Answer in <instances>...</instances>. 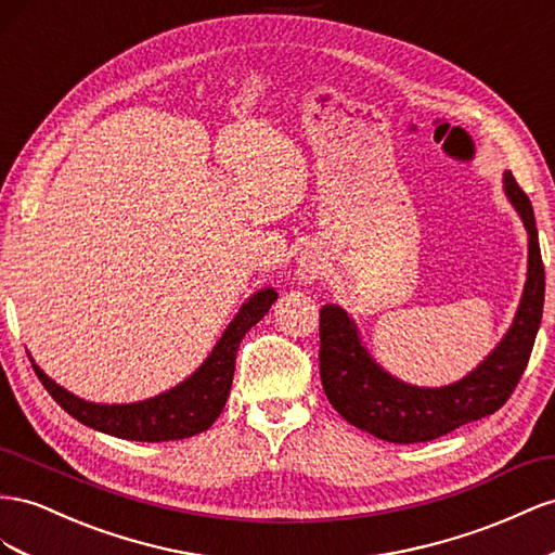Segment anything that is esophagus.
I'll use <instances>...</instances> for the list:
<instances>
[{
  "instance_id": "34e87169",
  "label": "esophagus",
  "mask_w": 555,
  "mask_h": 555,
  "mask_svg": "<svg viewBox=\"0 0 555 555\" xmlns=\"http://www.w3.org/2000/svg\"><path fill=\"white\" fill-rule=\"evenodd\" d=\"M323 272V260L315 256V253H305V256H299L297 260V276L311 283L321 276Z\"/></svg>"
}]
</instances>
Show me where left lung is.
I'll return each instance as SVG.
<instances>
[{"mask_svg": "<svg viewBox=\"0 0 555 555\" xmlns=\"http://www.w3.org/2000/svg\"><path fill=\"white\" fill-rule=\"evenodd\" d=\"M506 197L528 230V279L514 323L481 365L444 388H418L382 370L341 307L321 309V382L330 404L360 430L392 444H418L479 421L512 398L524 376L544 311V262L528 195L504 171Z\"/></svg>", "mask_w": 555, "mask_h": 555, "instance_id": "left-lung-1", "label": "left lung"}]
</instances>
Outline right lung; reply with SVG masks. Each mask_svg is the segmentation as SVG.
I'll return each instance as SVG.
<instances>
[{
  "mask_svg": "<svg viewBox=\"0 0 555 555\" xmlns=\"http://www.w3.org/2000/svg\"><path fill=\"white\" fill-rule=\"evenodd\" d=\"M274 288H264L253 295L234 315V321L214 346L204 365L188 376L183 384L171 388L157 398L134 404H94L76 398L69 390L57 386L46 376L35 362L39 382L49 390L51 398L67 411L69 416L83 425L130 441H171L185 439L209 430L220 416L232 388L236 351L246 332L256 325L276 299Z\"/></svg>",
  "mask_w": 555,
  "mask_h": 555,
  "instance_id": "right-lung-1",
  "label": "right lung"
}]
</instances>
